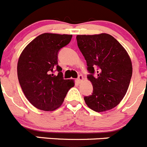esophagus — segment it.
<instances>
[{"mask_svg":"<svg viewBox=\"0 0 147 147\" xmlns=\"http://www.w3.org/2000/svg\"><path fill=\"white\" fill-rule=\"evenodd\" d=\"M83 80H84V77H83V76H81V75L78 76V78H77V81H78V83H80L81 81H82Z\"/></svg>","mask_w":147,"mask_h":147,"instance_id":"1","label":"esophagus"}]
</instances>
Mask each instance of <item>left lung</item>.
<instances>
[{"mask_svg": "<svg viewBox=\"0 0 147 147\" xmlns=\"http://www.w3.org/2000/svg\"><path fill=\"white\" fill-rule=\"evenodd\" d=\"M76 40L91 74L87 78L93 86L92 94L84 97L86 104L96 112L114 108L123 99L130 84L132 63L129 54L107 33L77 35Z\"/></svg>", "mask_w": 147, "mask_h": 147, "instance_id": "8db88e82", "label": "left lung"}]
</instances>
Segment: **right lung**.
Returning <instances> with one entry per match:
<instances>
[{
  "mask_svg": "<svg viewBox=\"0 0 147 147\" xmlns=\"http://www.w3.org/2000/svg\"><path fill=\"white\" fill-rule=\"evenodd\" d=\"M72 35L45 33L33 39L20 56L17 66L19 84L29 102L43 111H54L63 104L74 80L63 79L58 53ZM55 70L59 73L53 75Z\"/></svg>",
  "mask_w": 147,
  "mask_h": 147,
  "instance_id": "right-lung-1",
  "label": "right lung"
}]
</instances>
